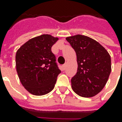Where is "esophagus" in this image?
I'll list each match as a JSON object with an SVG mask.
<instances>
[{
    "mask_svg": "<svg viewBox=\"0 0 122 122\" xmlns=\"http://www.w3.org/2000/svg\"><path fill=\"white\" fill-rule=\"evenodd\" d=\"M66 66H67V64L65 63V64H64L63 66H62V67H63L64 70H65V69L66 68Z\"/></svg>",
    "mask_w": 122,
    "mask_h": 122,
    "instance_id": "obj_1",
    "label": "esophagus"
}]
</instances>
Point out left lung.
Masks as SVG:
<instances>
[{
  "mask_svg": "<svg viewBox=\"0 0 122 122\" xmlns=\"http://www.w3.org/2000/svg\"><path fill=\"white\" fill-rule=\"evenodd\" d=\"M77 55V71L71 79L73 91L90 98L105 86L111 71V56L98 42L87 36L77 35L66 38Z\"/></svg>",
  "mask_w": 122,
  "mask_h": 122,
  "instance_id": "8db88e82",
  "label": "left lung"
}]
</instances>
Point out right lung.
<instances>
[{"mask_svg": "<svg viewBox=\"0 0 122 122\" xmlns=\"http://www.w3.org/2000/svg\"><path fill=\"white\" fill-rule=\"evenodd\" d=\"M58 40L42 35L28 41L17 51L16 71L22 86L36 96L48 94L54 88L60 70L51 47Z\"/></svg>", "mask_w": 122, "mask_h": 122, "instance_id": "add662e5", "label": "right lung"}]
</instances>
